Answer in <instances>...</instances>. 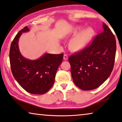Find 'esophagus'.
Listing matches in <instances>:
<instances>
[{
    "instance_id": "1",
    "label": "esophagus",
    "mask_w": 122,
    "mask_h": 122,
    "mask_svg": "<svg viewBox=\"0 0 122 122\" xmlns=\"http://www.w3.org/2000/svg\"><path fill=\"white\" fill-rule=\"evenodd\" d=\"M63 59H64V60H67L68 59V56L65 54H64V56H63Z\"/></svg>"
}]
</instances>
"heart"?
I'll return each instance as SVG.
<instances>
[{
    "mask_svg": "<svg viewBox=\"0 0 122 122\" xmlns=\"http://www.w3.org/2000/svg\"><path fill=\"white\" fill-rule=\"evenodd\" d=\"M81 30V27H78L75 30L74 32L77 33ZM94 31L91 27H88L81 31L79 34L75 36L70 42V47L71 49L75 51H80L84 48L89 42L90 41Z\"/></svg>",
    "mask_w": 122,
    "mask_h": 122,
    "instance_id": "heart-1",
    "label": "heart"
}]
</instances>
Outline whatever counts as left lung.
I'll use <instances>...</instances> for the list:
<instances>
[{"label": "left lung", "mask_w": 122, "mask_h": 122, "mask_svg": "<svg viewBox=\"0 0 122 122\" xmlns=\"http://www.w3.org/2000/svg\"><path fill=\"white\" fill-rule=\"evenodd\" d=\"M103 29L90 45L69 58L73 81L82 90L99 87L108 78L113 69L115 37L105 23Z\"/></svg>", "instance_id": "1"}]
</instances>
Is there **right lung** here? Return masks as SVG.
Wrapping results in <instances>:
<instances>
[{"mask_svg":"<svg viewBox=\"0 0 122 122\" xmlns=\"http://www.w3.org/2000/svg\"><path fill=\"white\" fill-rule=\"evenodd\" d=\"M29 31L27 26L19 32L11 42L9 58L14 78L25 90L35 95L46 93L52 87L63 54L45 53L39 59L30 60L20 53L18 41L23 32Z\"/></svg>","mask_w":122,"mask_h":122,"instance_id":"add662e5","label":"right lung"}]
</instances>
